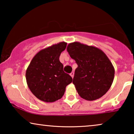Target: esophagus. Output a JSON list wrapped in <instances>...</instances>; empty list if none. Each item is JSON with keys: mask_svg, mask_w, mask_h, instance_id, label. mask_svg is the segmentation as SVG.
<instances>
[{"mask_svg": "<svg viewBox=\"0 0 134 134\" xmlns=\"http://www.w3.org/2000/svg\"><path fill=\"white\" fill-rule=\"evenodd\" d=\"M70 76H71V78H73V76H74V72H73V71H72V72H71V73H70Z\"/></svg>", "mask_w": 134, "mask_h": 134, "instance_id": "obj_1", "label": "esophagus"}]
</instances>
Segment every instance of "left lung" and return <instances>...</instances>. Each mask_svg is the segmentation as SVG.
Segmentation results:
<instances>
[{
    "label": "left lung",
    "instance_id": "8db88e82",
    "mask_svg": "<svg viewBox=\"0 0 134 134\" xmlns=\"http://www.w3.org/2000/svg\"><path fill=\"white\" fill-rule=\"evenodd\" d=\"M67 51L78 65L73 83L82 98L93 101L108 91L114 79L115 69L102 50L78 42L70 43Z\"/></svg>",
    "mask_w": 134,
    "mask_h": 134
}]
</instances>
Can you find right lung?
<instances>
[{"label": "right lung", "mask_w": 134, "mask_h": 134, "mask_svg": "<svg viewBox=\"0 0 134 134\" xmlns=\"http://www.w3.org/2000/svg\"><path fill=\"white\" fill-rule=\"evenodd\" d=\"M67 43L61 42L42 49L34 56L26 70V80L32 93L40 100L52 103L61 99L72 78L59 61Z\"/></svg>", "instance_id": "add662e5"}]
</instances>
